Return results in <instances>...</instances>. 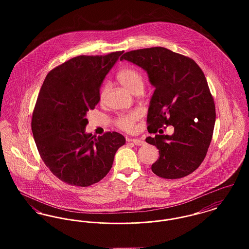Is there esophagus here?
<instances>
[{
  "label": "esophagus",
  "mask_w": 249,
  "mask_h": 249,
  "mask_svg": "<svg viewBox=\"0 0 249 249\" xmlns=\"http://www.w3.org/2000/svg\"><path fill=\"white\" fill-rule=\"evenodd\" d=\"M130 141L133 142L134 144H136V145H142V144H144V142L142 140H140V139H131Z\"/></svg>",
  "instance_id": "1"
}]
</instances>
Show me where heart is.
Segmentation results:
<instances>
[{
    "instance_id": "obj_1",
    "label": "heart",
    "mask_w": 249,
    "mask_h": 249,
    "mask_svg": "<svg viewBox=\"0 0 249 249\" xmlns=\"http://www.w3.org/2000/svg\"><path fill=\"white\" fill-rule=\"evenodd\" d=\"M116 79L120 85L129 89L131 93L139 94L142 92L144 85V77L142 71L132 67H124L117 72ZM107 93V87L104 86L100 91V99L104 100ZM136 119L137 116L134 113L121 114L116 119V124L119 129L125 131H130L134 128Z\"/></svg>"
}]
</instances>
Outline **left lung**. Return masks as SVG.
Masks as SVG:
<instances>
[{"label": "left lung", "instance_id": "1", "mask_svg": "<svg viewBox=\"0 0 249 249\" xmlns=\"http://www.w3.org/2000/svg\"><path fill=\"white\" fill-rule=\"evenodd\" d=\"M122 59L147 71L156 89L146 120L155 136L145 139L159 149L152 172L167 179L189 176L206 156L215 121L213 98L203 71L193 59L160 47L131 50ZM169 124L175 128L173 135H160L159 129Z\"/></svg>", "mask_w": 249, "mask_h": 249}]
</instances>
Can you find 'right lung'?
Here are the masks:
<instances>
[{"label":"right lung","instance_id":"add662e5","mask_svg":"<svg viewBox=\"0 0 249 249\" xmlns=\"http://www.w3.org/2000/svg\"><path fill=\"white\" fill-rule=\"evenodd\" d=\"M122 53L74 57L49 71L42 85L33 112L34 138L50 172L68 185L102 180L126 142L116 131L85 133L86 115L99 103L103 80Z\"/></svg>","mask_w":249,"mask_h":249}]
</instances>
